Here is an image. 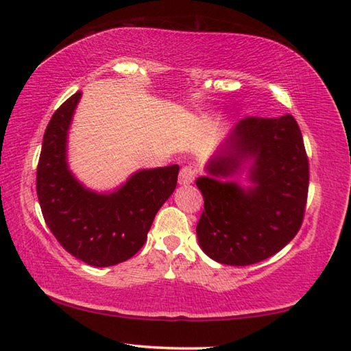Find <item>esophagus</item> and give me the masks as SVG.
Returning a JSON list of instances; mask_svg holds the SVG:
<instances>
[{
    "label": "esophagus",
    "mask_w": 351,
    "mask_h": 351,
    "mask_svg": "<svg viewBox=\"0 0 351 351\" xmlns=\"http://www.w3.org/2000/svg\"><path fill=\"white\" fill-rule=\"evenodd\" d=\"M193 181H195V170L189 165L182 167L180 171V184L186 186V184H191Z\"/></svg>",
    "instance_id": "34e87169"
}]
</instances>
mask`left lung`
Instances as JSON below:
<instances>
[{"label":"left lung","instance_id":"obj_1","mask_svg":"<svg viewBox=\"0 0 351 351\" xmlns=\"http://www.w3.org/2000/svg\"><path fill=\"white\" fill-rule=\"evenodd\" d=\"M247 157L254 159V188L243 191L235 183L216 180L234 173ZM208 171L213 176L197 180L204 199L197 236L209 258L226 265H252L297 236L308 199L309 159L291 114L242 119L209 160Z\"/></svg>","mask_w":351,"mask_h":351}]
</instances>
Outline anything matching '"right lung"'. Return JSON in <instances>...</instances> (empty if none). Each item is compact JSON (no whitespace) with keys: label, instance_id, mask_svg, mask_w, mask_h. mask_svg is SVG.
Instances as JSON below:
<instances>
[{"label":"right lung","instance_id":"1","mask_svg":"<svg viewBox=\"0 0 351 351\" xmlns=\"http://www.w3.org/2000/svg\"><path fill=\"white\" fill-rule=\"evenodd\" d=\"M76 92L53 114L37 165V197L49 231L76 259L109 267L132 258L147 242L160 206L173 193L180 167L141 170L110 195L90 192L66 167L65 143Z\"/></svg>","mask_w":351,"mask_h":351}]
</instances>
